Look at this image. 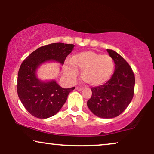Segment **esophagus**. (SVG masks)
I'll use <instances>...</instances> for the list:
<instances>
[{
    "label": "esophagus",
    "instance_id": "obj_1",
    "mask_svg": "<svg viewBox=\"0 0 154 154\" xmlns=\"http://www.w3.org/2000/svg\"><path fill=\"white\" fill-rule=\"evenodd\" d=\"M75 90H79V91H81V90H83V88H81V87H75Z\"/></svg>",
    "mask_w": 154,
    "mask_h": 154
}]
</instances>
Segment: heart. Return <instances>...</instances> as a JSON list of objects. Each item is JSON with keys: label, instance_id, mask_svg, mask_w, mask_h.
Here are the masks:
<instances>
[{"label": "heart", "instance_id": "obj_1", "mask_svg": "<svg viewBox=\"0 0 154 154\" xmlns=\"http://www.w3.org/2000/svg\"><path fill=\"white\" fill-rule=\"evenodd\" d=\"M114 69V62L109 54H102L91 50L79 52L71 58L65 71L69 77L74 78L77 70L81 71V79L90 86L102 85L110 79Z\"/></svg>", "mask_w": 154, "mask_h": 154}]
</instances>
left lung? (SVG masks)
I'll return each instance as SVG.
<instances>
[{"mask_svg": "<svg viewBox=\"0 0 154 154\" xmlns=\"http://www.w3.org/2000/svg\"><path fill=\"white\" fill-rule=\"evenodd\" d=\"M107 52L114 61V73L104 85L91 88L92 96L87 105L97 116L112 119L121 114L132 101L135 77L124 58L112 50Z\"/></svg>", "mask_w": 154, "mask_h": 154, "instance_id": "left-lung-1", "label": "left lung"}]
</instances>
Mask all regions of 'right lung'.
Listing matches in <instances>:
<instances>
[{
	"label": "right lung",
	"instance_id": "1",
	"mask_svg": "<svg viewBox=\"0 0 154 154\" xmlns=\"http://www.w3.org/2000/svg\"><path fill=\"white\" fill-rule=\"evenodd\" d=\"M73 44L51 43L31 53L21 64L17 77V94L25 109L33 116L47 119L55 115L64 104L69 92L75 89L63 88L56 81L42 82L35 75L40 64L49 60L64 64L73 49Z\"/></svg>",
	"mask_w": 154,
	"mask_h": 154
}]
</instances>
